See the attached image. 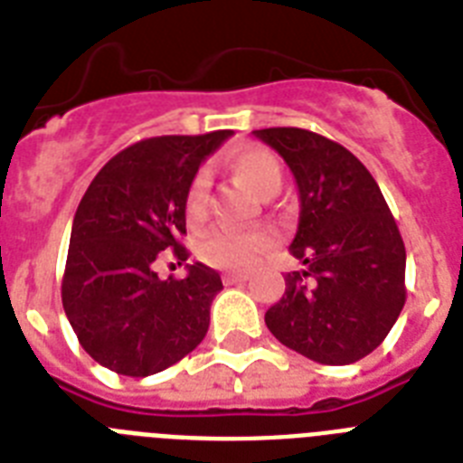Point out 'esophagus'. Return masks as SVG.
Here are the masks:
<instances>
[{
    "mask_svg": "<svg viewBox=\"0 0 463 463\" xmlns=\"http://www.w3.org/2000/svg\"><path fill=\"white\" fill-rule=\"evenodd\" d=\"M247 279H250V275H244V273H225L223 275L225 285H240V282H247Z\"/></svg>",
    "mask_w": 463,
    "mask_h": 463,
    "instance_id": "obj_1",
    "label": "esophagus"
}]
</instances>
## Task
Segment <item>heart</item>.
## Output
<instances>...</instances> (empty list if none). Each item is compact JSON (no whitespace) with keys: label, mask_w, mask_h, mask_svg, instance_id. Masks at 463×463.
Wrapping results in <instances>:
<instances>
[{"label":"heart","mask_w":463,"mask_h":463,"mask_svg":"<svg viewBox=\"0 0 463 463\" xmlns=\"http://www.w3.org/2000/svg\"><path fill=\"white\" fill-rule=\"evenodd\" d=\"M228 169L244 188L256 197L268 200L282 188V166L273 153L263 147H242L228 157ZM209 202V178L204 172H197L185 190V219L188 223H202L207 216ZM273 235L268 231H212L200 242V256L209 266L221 270H251L261 261L270 247Z\"/></svg>","instance_id":"b5f03b06"}]
</instances>
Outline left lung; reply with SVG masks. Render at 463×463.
I'll return each instance as SVG.
<instances>
[{
    "instance_id": "1",
    "label": "left lung",
    "mask_w": 463,
    "mask_h": 463,
    "mask_svg": "<svg viewBox=\"0 0 463 463\" xmlns=\"http://www.w3.org/2000/svg\"><path fill=\"white\" fill-rule=\"evenodd\" d=\"M297 178L298 228L289 251L304 263L266 310L279 344L320 364L370 355L405 306V244L367 166L339 143L297 127L254 131Z\"/></svg>"
}]
</instances>
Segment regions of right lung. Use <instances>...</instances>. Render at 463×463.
<instances>
[{
  "instance_id": "add662e5",
  "label": "right lung",
  "mask_w": 463,
  "mask_h": 463,
  "mask_svg": "<svg viewBox=\"0 0 463 463\" xmlns=\"http://www.w3.org/2000/svg\"><path fill=\"white\" fill-rule=\"evenodd\" d=\"M232 131L157 136L124 147L81 197L70 232L63 308L81 348L108 370L150 376L195 351L209 308L223 289L204 263L184 279H159L157 259L188 250L185 190L200 165Z\"/></svg>"
}]
</instances>
